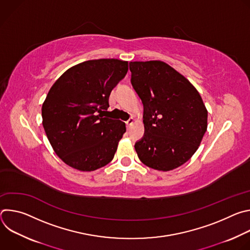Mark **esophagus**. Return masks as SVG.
Returning <instances> with one entry per match:
<instances>
[{"mask_svg": "<svg viewBox=\"0 0 250 250\" xmlns=\"http://www.w3.org/2000/svg\"><path fill=\"white\" fill-rule=\"evenodd\" d=\"M133 123H134V120H133L132 118H131V119H129V120L125 123V124H126V127H127V128H129Z\"/></svg>", "mask_w": 250, "mask_h": 250, "instance_id": "34e87169", "label": "esophagus"}]
</instances>
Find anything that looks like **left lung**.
Segmentation results:
<instances>
[{"instance_id":"left-lung-1","label":"left lung","mask_w":250,"mask_h":250,"mask_svg":"<svg viewBox=\"0 0 250 250\" xmlns=\"http://www.w3.org/2000/svg\"><path fill=\"white\" fill-rule=\"evenodd\" d=\"M131 85L144 104L145 134L135 142L140 161L159 171L187 162L208 126V111L197 89L159 60L129 62Z\"/></svg>"}]
</instances>
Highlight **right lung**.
<instances>
[{
  "label": "right lung",
  "instance_id": "obj_1",
  "mask_svg": "<svg viewBox=\"0 0 250 250\" xmlns=\"http://www.w3.org/2000/svg\"><path fill=\"white\" fill-rule=\"evenodd\" d=\"M127 70V61L88 60L69 68L50 88L42 125L53 150L70 167L94 171L113 160L126 128L104 114Z\"/></svg>",
  "mask_w": 250,
  "mask_h": 250
}]
</instances>
